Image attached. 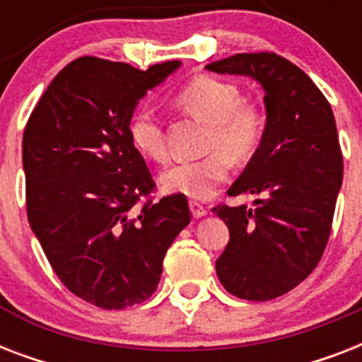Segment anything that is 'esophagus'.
I'll return each instance as SVG.
<instances>
[{"instance_id": "obj_1", "label": "esophagus", "mask_w": 362, "mask_h": 362, "mask_svg": "<svg viewBox=\"0 0 362 362\" xmlns=\"http://www.w3.org/2000/svg\"><path fill=\"white\" fill-rule=\"evenodd\" d=\"M189 209H192V214H193V218H204V216L209 214V210L204 209L203 204L201 203H197V201H192V203H189Z\"/></svg>"}]
</instances>
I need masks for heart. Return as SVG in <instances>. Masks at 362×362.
I'll return each mask as SVG.
<instances>
[{
	"mask_svg": "<svg viewBox=\"0 0 362 362\" xmlns=\"http://www.w3.org/2000/svg\"><path fill=\"white\" fill-rule=\"evenodd\" d=\"M242 101V92L235 84L214 76H199L176 95L175 103L182 112L209 125L204 152L210 156L167 167L159 175L165 193L197 201L209 199L229 175V161L244 163L252 159L263 139L264 120L253 105ZM129 135L142 156L165 161L163 125L153 110L142 109L133 116Z\"/></svg>",
	"mask_w": 362,
	"mask_h": 362,
	"instance_id": "heart-1",
	"label": "heart"
}]
</instances>
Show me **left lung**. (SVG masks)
Wrapping results in <instances>:
<instances>
[{
  "label": "left lung",
  "instance_id": "8db88e82",
  "mask_svg": "<svg viewBox=\"0 0 362 362\" xmlns=\"http://www.w3.org/2000/svg\"><path fill=\"white\" fill-rule=\"evenodd\" d=\"M250 76L264 92L263 139L227 195H255L253 209L216 206L229 244L216 261L238 298L270 300L317 267L331 235L344 161L329 101L303 69L272 52L235 54L206 65Z\"/></svg>",
  "mask_w": 362,
  "mask_h": 362
}]
</instances>
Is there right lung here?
<instances>
[{
	"instance_id": "right-lung-1",
	"label": "right lung",
	"mask_w": 362,
	"mask_h": 362,
	"mask_svg": "<svg viewBox=\"0 0 362 362\" xmlns=\"http://www.w3.org/2000/svg\"><path fill=\"white\" fill-rule=\"evenodd\" d=\"M180 62L141 71L78 58L54 76L22 141L28 221L54 272L105 310L144 303L192 214L184 195L142 202L156 184L131 142L136 105Z\"/></svg>"
}]
</instances>
